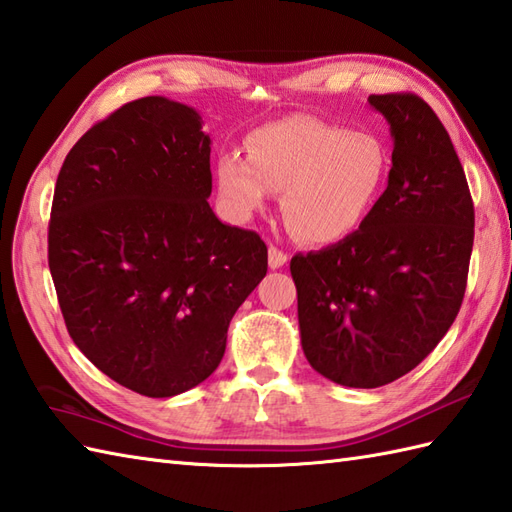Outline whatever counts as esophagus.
<instances>
[{
    "mask_svg": "<svg viewBox=\"0 0 512 512\" xmlns=\"http://www.w3.org/2000/svg\"><path fill=\"white\" fill-rule=\"evenodd\" d=\"M286 262H288V255L284 253V250H279L277 246L270 244L268 246V266L273 268V270H277L281 266H286Z\"/></svg>",
    "mask_w": 512,
    "mask_h": 512,
    "instance_id": "34e87169",
    "label": "esophagus"
}]
</instances>
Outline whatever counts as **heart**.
<instances>
[{"label":"heart","mask_w":512,"mask_h":512,"mask_svg":"<svg viewBox=\"0 0 512 512\" xmlns=\"http://www.w3.org/2000/svg\"><path fill=\"white\" fill-rule=\"evenodd\" d=\"M389 173L385 140L374 132L286 116L255 129L248 156L228 151L217 162V184L235 215L262 211L273 191L295 237L312 246L354 233L372 211Z\"/></svg>","instance_id":"heart-1"}]
</instances>
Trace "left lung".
Segmentation results:
<instances>
[{
    "mask_svg": "<svg viewBox=\"0 0 512 512\" xmlns=\"http://www.w3.org/2000/svg\"><path fill=\"white\" fill-rule=\"evenodd\" d=\"M394 151L387 189L358 231L295 255L301 347L345 387L374 389L427 358L458 317L475 209L460 158L436 112L411 92L372 94Z\"/></svg>",
    "mask_w": 512,
    "mask_h": 512,
    "instance_id": "8db88e82",
    "label": "left lung"
}]
</instances>
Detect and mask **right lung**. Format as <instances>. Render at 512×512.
Instances as JSON below:
<instances>
[{
  "label": "right lung",
  "instance_id": "obj_1",
  "mask_svg": "<svg viewBox=\"0 0 512 512\" xmlns=\"http://www.w3.org/2000/svg\"><path fill=\"white\" fill-rule=\"evenodd\" d=\"M211 138L189 105L125 103L65 156L48 266L76 347L149 398L209 378L233 314L268 270L255 231L209 206Z\"/></svg>",
  "mask_w": 512,
  "mask_h": 512
}]
</instances>
